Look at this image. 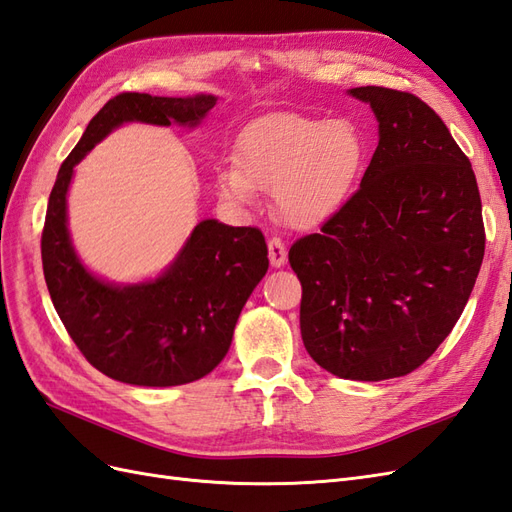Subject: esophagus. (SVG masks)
<instances>
[{"label": "esophagus", "mask_w": 512, "mask_h": 512, "mask_svg": "<svg viewBox=\"0 0 512 512\" xmlns=\"http://www.w3.org/2000/svg\"><path fill=\"white\" fill-rule=\"evenodd\" d=\"M268 257L272 268H283L287 264V248L279 238H272L268 242Z\"/></svg>", "instance_id": "esophagus-1"}]
</instances>
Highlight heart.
<instances>
[{
	"mask_svg": "<svg viewBox=\"0 0 512 512\" xmlns=\"http://www.w3.org/2000/svg\"><path fill=\"white\" fill-rule=\"evenodd\" d=\"M367 163V141L347 118L321 120L281 113L248 126L238 167L218 173V193L238 208L255 206L257 188L270 191L283 221L311 229L337 214Z\"/></svg>",
	"mask_w": 512,
	"mask_h": 512,
	"instance_id": "obj_1",
	"label": "heart"
}]
</instances>
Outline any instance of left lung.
<instances>
[{
	"instance_id": "obj_1",
	"label": "left lung",
	"mask_w": 512,
	"mask_h": 512,
	"mask_svg": "<svg viewBox=\"0 0 512 512\" xmlns=\"http://www.w3.org/2000/svg\"><path fill=\"white\" fill-rule=\"evenodd\" d=\"M347 94L375 115V154L289 264L306 352L337 377L382 382L418 369L455 328L483 264V208L470 160L429 105L375 85Z\"/></svg>"
}]
</instances>
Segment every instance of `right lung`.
I'll return each mask as SVG.
<instances>
[{
	"label": "right lung",
	"mask_w": 512,
	"mask_h": 512,
	"mask_svg": "<svg viewBox=\"0 0 512 512\" xmlns=\"http://www.w3.org/2000/svg\"><path fill=\"white\" fill-rule=\"evenodd\" d=\"M214 94L111 98L64 160L42 231V270L57 315L87 362L133 386H182L214 371L227 356L238 317L268 272L259 229L203 218L171 264L154 279L107 281L83 264L68 229L75 167L124 124L197 128Z\"/></svg>",
	"instance_id": "add662e5"
}]
</instances>
